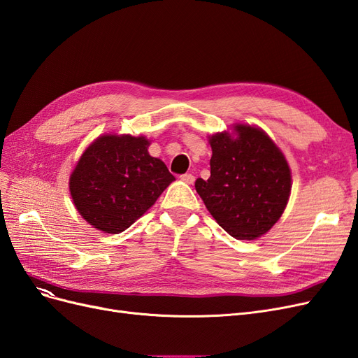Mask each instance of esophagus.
Returning a JSON list of instances; mask_svg holds the SVG:
<instances>
[{
  "label": "esophagus",
  "mask_w": 358,
  "mask_h": 358,
  "mask_svg": "<svg viewBox=\"0 0 358 358\" xmlns=\"http://www.w3.org/2000/svg\"><path fill=\"white\" fill-rule=\"evenodd\" d=\"M180 180L191 185V183H194V176L191 175V173H185V175H180Z\"/></svg>",
  "instance_id": "esophagus-1"
}]
</instances>
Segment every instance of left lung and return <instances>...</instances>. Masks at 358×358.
I'll return each instance as SVG.
<instances>
[{
  "label": "left lung",
  "mask_w": 358,
  "mask_h": 358,
  "mask_svg": "<svg viewBox=\"0 0 358 358\" xmlns=\"http://www.w3.org/2000/svg\"><path fill=\"white\" fill-rule=\"evenodd\" d=\"M233 134L209 137L210 178H199L196 189L227 233L252 241L266 234L284 213L291 171L284 154L263 129L236 124Z\"/></svg>",
  "instance_id": "8db88e82"
}]
</instances>
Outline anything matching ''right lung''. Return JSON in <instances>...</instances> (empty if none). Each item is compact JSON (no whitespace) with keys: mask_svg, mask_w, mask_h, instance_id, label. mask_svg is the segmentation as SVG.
<instances>
[{"mask_svg":"<svg viewBox=\"0 0 358 358\" xmlns=\"http://www.w3.org/2000/svg\"><path fill=\"white\" fill-rule=\"evenodd\" d=\"M149 145L143 136L106 134L82 154L70 176V194L94 229L127 230L175 180L164 162L149 155Z\"/></svg>","mask_w":358,"mask_h":358,"instance_id":"1","label":"right lung"}]
</instances>
